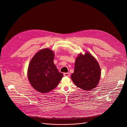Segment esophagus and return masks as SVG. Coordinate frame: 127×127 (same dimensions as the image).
<instances>
[{
	"mask_svg": "<svg viewBox=\"0 0 127 127\" xmlns=\"http://www.w3.org/2000/svg\"><path fill=\"white\" fill-rule=\"evenodd\" d=\"M70 74L69 73H64V76H67V77H69L70 76Z\"/></svg>",
	"mask_w": 127,
	"mask_h": 127,
	"instance_id": "esophagus-1",
	"label": "esophagus"
}]
</instances>
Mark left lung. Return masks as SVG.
<instances>
[{
    "label": "left lung",
    "instance_id": "1",
    "mask_svg": "<svg viewBox=\"0 0 127 127\" xmlns=\"http://www.w3.org/2000/svg\"><path fill=\"white\" fill-rule=\"evenodd\" d=\"M100 68L96 59L90 53L79 54L76 59L71 79L78 87L87 90L95 88L100 78Z\"/></svg>",
    "mask_w": 127,
    "mask_h": 127
}]
</instances>
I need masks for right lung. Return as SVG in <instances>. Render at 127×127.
Here are the masks:
<instances>
[{
	"instance_id": "right-lung-1",
	"label": "right lung",
	"mask_w": 127,
	"mask_h": 127,
	"mask_svg": "<svg viewBox=\"0 0 127 127\" xmlns=\"http://www.w3.org/2000/svg\"><path fill=\"white\" fill-rule=\"evenodd\" d=\"M54 57L53 52L46 48L39 51L30 63L28 79L39 92H50L57 87L63 77L53 62Z\"/></svg>"
}]
</instances>
